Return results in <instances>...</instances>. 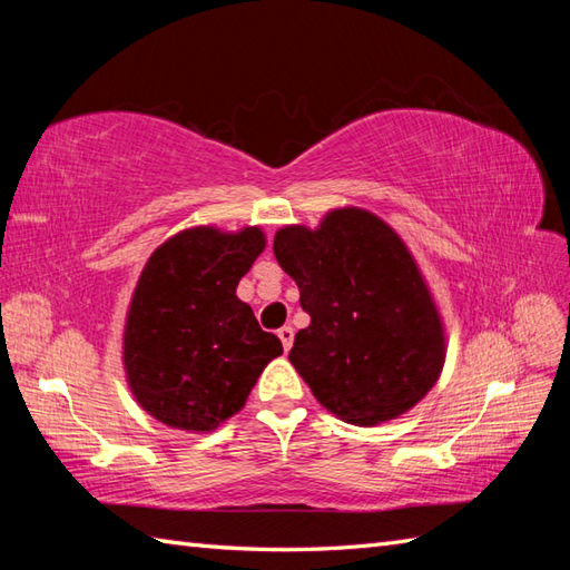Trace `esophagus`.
<instances>
[{
    "label": "esophagus",
    "instance_id": "34e87169",
    "mask_svg": "<svg viewBox=\"0 0 570 570\" xmlns=\"http://www.w3.org/2000/svg\"><path fill=\"white\" fill-rule=\"evenodd\" d=\"M276 335H278V341H282L286 353H288V350H292V345H294V328H292V325H284V328H278Z\"/></svg>",
    "mask_w": 570,
    "mask_h": 570
}]
</instances>
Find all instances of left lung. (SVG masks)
Masks as SVG:
<instances>
[{
  "instance_id": "left-lung-1",
  "label": "left lung",
  "mask_w": 570,
  "mask_h": 570,
  "mask_svg": "<svg viewBox=\"0 0 570 570\" xmlns=\"http://www.w3.org/2000/svg\"><path fill=\"white\" fill-rule=\"evenodd\" d=\"M274 254L311 316L288 360L323 409L370 429L406 414L433 390L445 362V325L392 225L343 205L318 227L276 229Z\"/></svg>"
}]
</instances>
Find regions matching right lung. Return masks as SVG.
I'll return each instance as SVG.
<instances>
[{
	"label": "right lung",
	"mask_w": 570,
	"mask_h": 570,
	"mask_svg": "<svg viewBox=\"0 0 570 570\" xmlns=\"http://www.w3.org/2000/svg\"><path fill=\"white\" fill-rule=\"evenodd\" d=\"M264 247L259 225L237 233L198 225L168 237L144 264L127 308L122 365L129 392L156 421L215 431L284 353L235 294Z\"/></svg>",
	"instance_id": "add662e5"
}]
</instances>
